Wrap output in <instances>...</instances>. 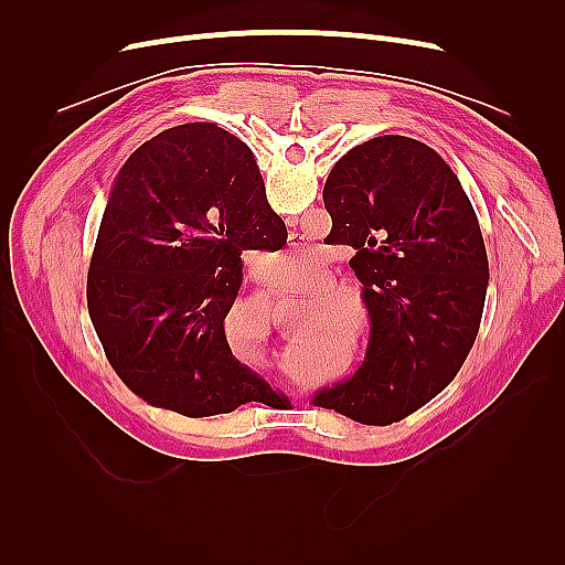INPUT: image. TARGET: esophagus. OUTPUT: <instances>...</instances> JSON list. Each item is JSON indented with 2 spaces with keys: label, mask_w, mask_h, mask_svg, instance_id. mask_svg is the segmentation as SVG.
<instances>
[{
  "label": "esophagus",
  "mask_w": 565,
  "mask_h": 565,
  "mask_svg": "<svg viewBox=\"0 0 565 565\" xmlns=\"http://www.w3.org/2000/svg\"><path fill=\"white\" fill-rule=\"evenodd\" d=\"M306 247H309V243H306L301 235H295V233L289 235V249H292V252H301V249H306ZM287 393H289V396H292V398L297 396V393H295L292 388H289V386H287Z\"/></svg>",
  "instance_id": "obj_1"
}]
</instances>
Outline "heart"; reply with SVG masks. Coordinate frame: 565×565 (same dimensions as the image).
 I'll use <instances>...</instances> for the list:
<instances>
[{
	"label": "heart",
	"instance_id": "heart-1",
	"mask_svg": "<svg viewBox=\"0 0 565 565\" xmlns=\"http://www.w3.org/2000/svg\"><path fill=\"white\" fill-rule=\"evenodd\" d=\"M313 266V262L309 256L303 254H285L280 259V273L276 276V280H280L282 287H289L301 280V276L306 270ZM337 280L332 276V270L328 268H318L313 270L309 278H306L299 287V295L311 297V306L306 311V320L297 328V339L306 341L313 347V351H322L324 339L322 337H332L337 330L344 332L349 324V297L341 292V289L334 287ZM268 322V313L264 316ZM306 355V347H295L287 351L285 365L289 372L301 374V361Z\"/></svg>",
	"mask_w": 565,
	"mask_h": 565
}]
</instances>
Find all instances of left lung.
Listing matches in <instances>:
<instances>
[{"instance_id":"1","label":"left lung","mask_w":565,"mask_h":565,"mask_svg":"<svg viewBox=\"0 0 565 565\" xmlns=\"http://www.w3.org/2000/svg\"><path fill=\"white\" fill-rule=\"evenodd\" d=\"M322 200L328 243L353 249L372 328L363 365L313 403L361 424L401 422L455 380L473 347L490 278L481 226L450 164L407 136L351 148Z\"/></svg>"}]
</instances>
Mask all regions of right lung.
Returning a JSON list of instances; mask_svg holds the SVG:
<instances>
[{"label": "right lung", "mask_w": 565, "mask_h": 565, "mask_svg": "<svg viewBox=\"0 0 565 565\" xmlns=\"http://www.w3.org/2000/svg\"><path fill=\"white\" fill-rule=\"evenodd\" d=\"M285 243L252 150L231 131L191 122L136 148L110 188L87 278L89 316L117 377L185 417L285 403L235 361L224 332L243 254Z\"/></svg>", "instance_id": "add662e5"}]
</instances>
